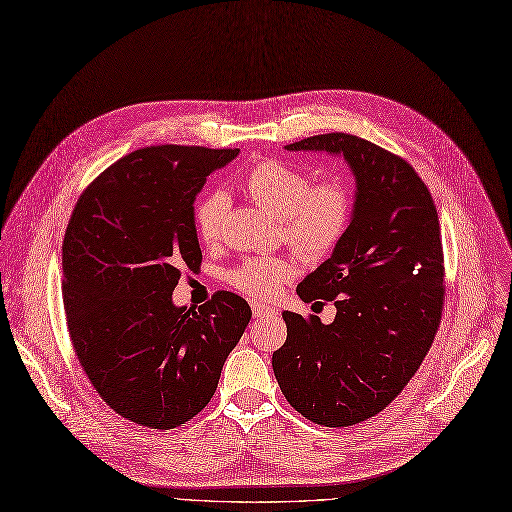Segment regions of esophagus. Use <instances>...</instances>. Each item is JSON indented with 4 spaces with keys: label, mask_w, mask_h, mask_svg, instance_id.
Wrapping results in <instances>:
<instances>
[{
    "label": "esophagus",
    "mask_w": 512,
    "mask_h": 512,
    "mask_svg": "<svg viewBox=\"0 0 512 512\" xmlns=\"http://www.w3.org/2000/svg\"><path fill=\"white\" fill-rule=\"evenodd\" d=\"M272 314H276V310L263 306V304H253V316L259 318V316H272Z\"/></svg>",
    "instance_id": "obj_1"
}]
</instances>
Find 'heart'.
<instances>
[{
  "label": "heart",
  "mask_w": 512,
  "mask_h": 512,
  "mask_svg": "<svg viewBox=\"0 0 512 512\" xmlns=\"http://www.w3.org/2000/svg\"><path fill=\"white\" fill-rule=\"evenodd\" d=\"M261 208L280 219V232L295 253L306 259L329 255L346 236L352 213V189L342 179L312 185L304 170L276 160L255 164L242 181ZM230 211L225 192H211L196 206V232L202 242L217 244ZM293 276V263L285 257H255L238 266L232 285L255 299H274Z\"/></svg>",
  "instance_id": "1"
}]
</instances>
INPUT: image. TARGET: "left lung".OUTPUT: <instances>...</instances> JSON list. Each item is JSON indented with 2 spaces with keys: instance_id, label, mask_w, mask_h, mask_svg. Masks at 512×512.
Instances as JSON below:
<instances>
[{
  "instance_id": "8db88e82",
  "label": "left lung",
  "mask_w": 512,
  "mask_h": 512,
  "mask_svg": "<svg viewBox=\"0 0 512 512\" xmlns=\"http://www.w3.org/2000/svg\"><path fill=\"white\" fill-rule=\"evenodd\" d=\"M285 149L344 158L354 213L329 259L297 285L304 301H333V323L282 312L287 342L272 369L304 418L352 426L390 405L432 346L445 293L439 215L418 173L361 137L331 132Z\"/></svg>"
}]
</instances>
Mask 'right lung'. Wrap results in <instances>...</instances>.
<instances>
[{
    "mask_svg": "<svg viewBox=\"0 0 512 512\" xmlns=\"http://www.w3.org/2000/svg\"><path fill=\"white\" fill-rule=\"evenodd\" d=\"M240 149H137L94 179L63 240L71 342L92 386L122 418L168 430L202 411L251 320L234 293L198 312L177 306L181 268L202 251L194 202Z\"/></svg>",
    "mask_w": 512,
    "mask_h": 512,
    "instance_id": "1",
    "label": "right lung"
}]
</instances>
